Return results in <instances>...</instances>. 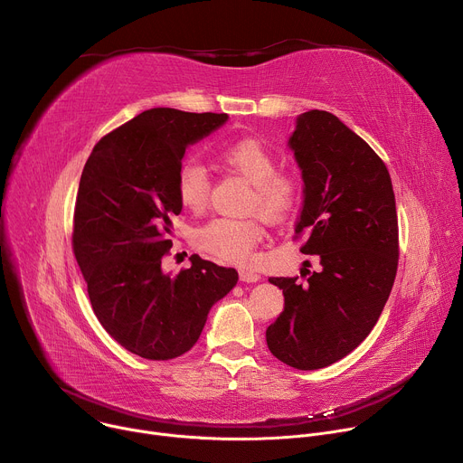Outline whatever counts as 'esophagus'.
I'll return each instance as SVG.
<instances>
[{
    "label": "esophagus",
    "instance_id": "1",
    "mask_svg": "<svg viewBox=\"0 0 463 463\" xmlns=\"http://www.w3.org/2000/svg\"><path fill=\"white\" fill-rule=\"evenodd\" d=\"M240 280H241V282H247V284H252V282H258V280H260V275L254 273V271L241 269V271H240Z\"/></svg>",
    "mask_w": 463,
    "mask_h": 463
}]
</instances>
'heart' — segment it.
Here are the masks:
<instances>
[{
    "instance_id": "obj_1",
    "label": "heart",
    "mask_w": 463,
    "mask_h": 463,
    "mask_svg": "<svg viewBox=\"0 0 463 463\" xmlns=\"http://www.w3.org/2000/svg\"><path fill=\"white\" fill-rule=\"evenodd\" d=\"M218 163L241 175L250 183L247 195V211L260 213L268 222L282 220L297 200V181L277 172L275 156L258 139H240L223 146L218 156ZM175 195L190 213L200 214L209 205L211 179L207 170L194 161H186L179 166L175 175ZM261 240V227L256 220H231L216 218L195 232V243L202 250L214 258L245 266L252 260L256 243Z\"/></svg>"
}]
</instances>
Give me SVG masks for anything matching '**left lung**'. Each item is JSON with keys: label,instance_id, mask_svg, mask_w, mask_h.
I'll use <instances>...</instances> for the list:
<instances>
[{"label": "left lung", "instance_id": "obj_1", "mask_svg": "<svg viewBox=\"0 0 463 463\" xmlns=\"http://www.w3.org/2000/svg\"><path fill=\"white\" fill-rule=\"evenodd\" d=\"M288 146L302 172L304 202L295 234L320 269L302 284L269 279L284 311L268 327L271 354L298 370L337 363L372 332L398 271V213L381 157L334 113L297 117Z\"/></svg>", "mask_w": 463, "mask_h": 463}]
</instances>
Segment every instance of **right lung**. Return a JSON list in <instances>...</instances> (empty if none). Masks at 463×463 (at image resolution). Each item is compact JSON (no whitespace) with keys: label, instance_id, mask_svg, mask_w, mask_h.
Segmentation results:
<instances>
[{"label":"right lung","instance_id":"1","mask_svg":"<svg viewBox=\"0 0 463 463\" xmlns=\"http://www.w3.org/2000/svg\"><path fill=\"white\" fill-rule=\"evenodd\" d=\"M227 113L152 108L104 136L82 170L73 250L93 311L128 352L168 361L200 339L211 307L238 282L197 254L172 277L161 260L181 213L175 175L184 150L227 122Z\"/></svg>","mask_w":463,"mask_h":463}]
</instances>
